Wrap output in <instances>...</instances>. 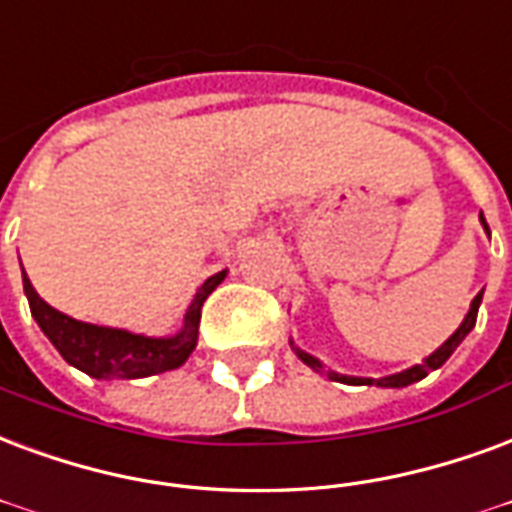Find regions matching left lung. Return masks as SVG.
I'll return each mask as SVG.
<instances>
[{"label":"left lung","instance_id":"obj_1","mask_svg":"<svg viewBox=\"0 0 512 512\" xmlns=\"http://www.w3.org/2000/svg\"><path fill=\"white\" fill-rule=\"evenodd\" d=\"M480 222H483V227L488 230L486 219H483V214H480ZM480 301H483V293H478L475 298H472V306H469L467 317H464V323L458 325L456 333L450 336L448 342L442 344V347H437V350L431 352L429 358H423V363H415V366H410V369H404V372H396V374H388V377H350V374H339V372H331L328 369V380H336V382H344V385H377V388H407V385H412V382L423 380L426 374L434 372V369H439L442 363L448 361L450 355L456 352V347L464 339H467V333L475 328V320H478V306ZM295 352H298V358L306 363V366H312L314 372H323V363L317 361L314 355H309V352L298 350L295 347Z\"/></svg>","mask_w":512,"mask_h":512}]
</instances>
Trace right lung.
Segmentation results:
<instances>
[{"mask_svg": "<svg viewBox=\"0 0 512 512\" xmlns=\"http://www.w3.org/2000/svg\"><path fill=\"white\" fill-rule=\"evenodd\" d=\"M222 279H225V271L208 276L184 314L181 331L173 336H143V333L124 331V328L81 323L70 314L45 304L43 298L34 293L26 274L24 293L29 298V309H32V317L40 325V331L51 339V344L70 366L81 369L94 380H140V377L179 369L192 355L195 344H198L203 301L217 290Z\"/></svg>", "mask_w": 512, "mask_h": 512, "instance_id": "add662e5", "label": "right lung"}]
</instances>
